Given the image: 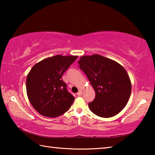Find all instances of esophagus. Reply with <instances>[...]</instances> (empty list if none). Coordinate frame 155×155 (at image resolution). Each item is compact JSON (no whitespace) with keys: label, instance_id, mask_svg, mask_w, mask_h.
<instances>
[{"label":"esophagus","instance_id":"obj_1","mask_svg":"<svg viewBox=\"0 0 155 155\" xmlns=\"http://www.w3.org/2000/svg\"><path fill=\"white\" fill-rule=\"evenodd\" d=\"M82 94H83V92H82V91H78V92L77 94V95L78 96H82Z\"/></svg>","mask_w":155,"mask_h":155}]
</instances>
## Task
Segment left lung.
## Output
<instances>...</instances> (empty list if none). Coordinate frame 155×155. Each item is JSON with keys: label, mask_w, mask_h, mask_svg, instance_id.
I'll use <instances>...</instances> for the list:
<instances>
[{"label": "left lung", "mask_w": 155, "mask_h": 155, "mask_svg": "<svg viewBox=\"0 0 155 155\" xmlns=\"http://www.w3.org/2000/svg\"><path fill=\"white\" fill-rule=\"evenodd\" d=\"M78 63L96 93L88 104L91 111L102 117H111L121 111L131 92V82L124 68L98 54L82 56Z\"/></svg>", "instance_id": "1"}]
</instances>
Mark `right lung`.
I'll list each match as a JSON object with an SVG mask.
<instances>
[{"label":"right lung","instance_id":"1","mask_svg":"<svg viewBox=\"0 0 155 155\" xmlns=\"http://www.w3.org/2000/svg\"><path fill=\"white\" fill-rule=\"evenodd\" d=\"M78 56L56 55L37 63L26 81L31 104L44 116L55 117L70 108L74 97L69 93L62 75Z\"/></svg>","mask_w":155,"mask_h":155}]
</instances>
